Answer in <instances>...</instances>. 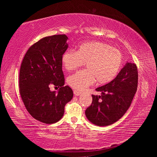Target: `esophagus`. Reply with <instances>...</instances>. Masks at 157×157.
<instances>
[{
	"mask_svg": "<svg viewBox=\"0 0 157 157\" xmlns=\"http://www.w3.org/2000/svg\"><path fill=\"white\" fill-rule=\"evenodd\" d=\"M73 94H74V95H77V96H78V95H79L81 94V92L77 91V90H74Z\"/></svg>",
	"mask_w": 157,
	"mask_h": 157,
	"instance_id": "esophagus-1",
	"label": "esophagus"
}]
</instances>
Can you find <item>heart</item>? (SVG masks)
I'll return each instance as SVG.
<instances>
[{"instance_id": "obj_1", "label": "heart", "mask_w": 157, "mask_h": 157, "mask_svg": "<svg viewBox=\"0 0 157 157\" xmlns=\"http://www.w3.org/2000/svg\"><path fill=\"white\" fill-rule=\"evenodd\" d=\"M62 63L68 71L76 70L86 63L87 69L78 71L67 79L71 88L83 91L95 80L98 84H105L113 80L123 65V55L120 50L110 45L89 41L79 45L78 51H66L62 56Z\"/></svg>"}]
</instances>
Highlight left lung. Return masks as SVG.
<instances>
[{"instance_id":"obj_1","label":"left lung","mask_w":157,"mask_h":157,"mask_svg":"<svg viewBox=\"0 0 157 157\" xmlns=\"http://www.w3.org/2000/svg\"><path fill=\"white\" fill-rule=\"evenodd\" d=\"M138 78L136 65L127 63L113 80L95 89L101 95H92L91 105L85 111L88 120L98 126H107L122 118L136 92Z\"/></svg>"}]
</instances>
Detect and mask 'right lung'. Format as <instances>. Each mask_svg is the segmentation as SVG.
<instances>
[{"label": "right lung", "mask_w": 157, "mask_h": 157, "mask_svg": "<svg viewBox=\"0 0 157 157\" xmlns=\"http://www.w3.org/2000/svg\"><path fill=\"white\" fill-rule=\"evenodd\" d=\"M65 34L44 37L26 52L19 73V92L26 109L36 120L46 124L59 121L66 104L73 96V90L64 86L62 56L68 48ZM50 85L60 89L57 94Z\"/></svg>", "instance_id": "add662e5"}]
</instances>
